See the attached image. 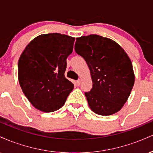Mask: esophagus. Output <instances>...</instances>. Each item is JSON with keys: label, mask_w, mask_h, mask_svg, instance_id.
Listing matches in <instances>:
<instances>
[{"label": "esophagus", "mask_w": 153, "mask_h": 153, "mask_svg": "<svg viewBox=\"0 0 153 153\" xmlns=\"http://www.w3.org/2000/svg\"><path fill=\"white\" fill-rule=\"evenodd\" d=\"M80 82H81V80H80V79H79V80H76V84L78 85H79L80 84Z\"/></svg>", "instance_id": "34e87169"}]
</instances>
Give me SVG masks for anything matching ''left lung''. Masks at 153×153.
<instances>
[{
    "instance_id": "left-lung-1",
    "label": "left lung",
    "mask_w": 153,
    "mask_h": 153,
    "mask_svg": "<svg viewBox=\"0 0 153 153\" xmlns=\"http://www.w3.org/2000/svg\"><path fill=\"white\" fill-rule=\"evenodd\" d=\"M75 50L90 69L93 87L85 96L91 109L103 116L118 112L134 83L132 64L125 51L114 40L96 34L77 38Z\"/></svg>"
}]
</instances>
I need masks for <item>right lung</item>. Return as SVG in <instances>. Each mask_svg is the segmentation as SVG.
<instances>
[{
  "label": "right lung",
  "instance_id": "add662e5",
  "mask_svg": "<svg viewBox=\"0 0 153 153\" xmlns=\"http://www.w3.org/2000/svg\"><path fill=\"white\" fill-rule=\"evenodd\" d=\"M75 38L59 33L36 36L26 47L18 63L20 86L36 109L58 110L65 103L74 85L65 77L67 57Z\"/></svg>",
  "mask_w": 153,
  "mask_h": 153
}]
</instances>
